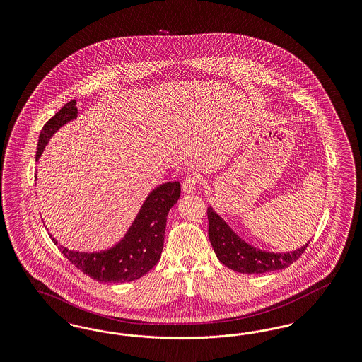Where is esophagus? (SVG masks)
Here are the masks:
<instances>
[{
  "label": "esophagus",
  "instance_id": "esophagus-1",
  "mask_svg": "<svg viewBox=\"0 0 362 362\" xmlns=\"http://www.w3.org/2000/svg\"><path fill=\"white\" fill-rule=\"evenodd\" d=\"M197 185H198V177L197 176H189L183 180V185H182V191L185 194H192L195 189H197Z\"/></svg>",
  "mask_w": 362,
  "mask_h": 362
}]
</instances>
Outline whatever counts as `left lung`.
Wrapping results in <instances>:
<instances>
[{
  "label": "left lung",
  "instance_id": "left-lung-1",
  "mask_svg": "<svg viewBox=\"0 0 362 362\" xmlns=\"http://www.w3.org/2000/svg\"><path fill=\"white\" fill-rule=\"evenodd\" d=\"M209 239L218 260L226 267L243 274H263L286 269L301 257L310 241L291 252H272L257 248L226 224L211 206L207 207Z\"/></svg>",
  "mask_w": 362,
  "mask_h": 362
}]
</instances>
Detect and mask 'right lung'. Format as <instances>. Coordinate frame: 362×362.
I'll list each match as a JSON object with an SVG mask.
<instances>
[{
	"label": "right lung",
	"mask_w": 362,
	"mask_h": 362,
	"mask_svg": "<svg viewBox=\"0 0 362 362\" xmlns=\"http://www.w3.org/2000/svg\"><path fill=\"white\" fill-rule=\"evenodd\" d=\"M76 104V100H70L50 121L46 122L39 134L36 161H39L52 136L66 123L77 119L78 108ZM36 177L35 173V179ZM179 197V182L158 185L148 194L121 240L105 250L89 252L74 251L59 244L52 235L50 238L65 258L69 259L86 276L99 282H130L145 276L160 260L164 247L167 217Z\"/></svg>",
	"instance_id": "add662e5"
}]
</instances>
